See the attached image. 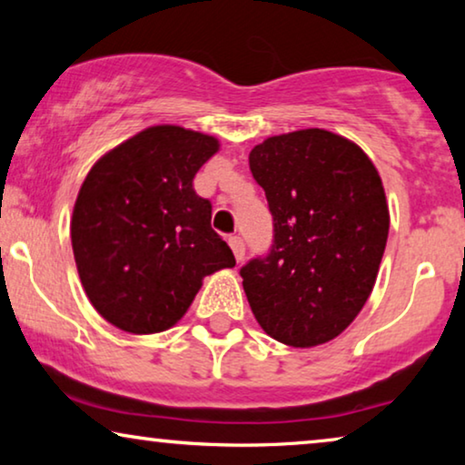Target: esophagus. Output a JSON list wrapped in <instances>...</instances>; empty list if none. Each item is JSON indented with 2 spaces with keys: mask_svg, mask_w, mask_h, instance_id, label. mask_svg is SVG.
<instances>
[{
  "mask_svg": "<svg viewBox=\"0 0 465 465\" xmlns=\"http://www.w3.org/2000/svg\"><path fill=\"white\" fill-rule=\"evenodd\" d=\"M228 245H231V250H232V253H234V258H237V262H241V260L245 258V245H243V239H241V237H237V234H234V237L228 239Z\"/></svg>",
  "mask_w": 465,
  "mask_h": 465,
  "instance_id": "34e87169",
  "label": "esophagus"
}]
</instances>
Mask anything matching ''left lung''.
<instances>
[{
    "instance_id": "1",
    "label": "left lung",
    "mask_w": 465,
    "mask_h": 465,
    "mask_svg": "<svg viewBox=\"0 0 465 465\" xmlns=\"http://www.w3.org/2000/svg\"><path fill=\"white\" fill-rule=\"evenodd\" d=\"M275 239L241 269L252 313L290 347L332 341L364 307L390 232L381 175L351 139L326 129L266 137L250 152Z\"/></svg>"
}]
</instances>
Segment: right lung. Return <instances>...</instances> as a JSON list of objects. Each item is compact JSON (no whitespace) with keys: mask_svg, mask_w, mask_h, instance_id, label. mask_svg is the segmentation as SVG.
Here are the masks:
<instances>
[{"mask_svg":"<svg viewBox=\"0 0 465 465\" xmlns=\"http://www.w3.org/2000/svg\"><path fill=\"white\" fill-rule=\"evenodd\" d=\"M220 150L205 133L156 124L105 152L72 213L78 275L94 311L129 334H156L186 315L203 279L232 269L193 180Z\"/></svg>","mask_w":465,"mask_h":465,"instance_id":"right-lung-1","label":"right lung"}]
</instances>
